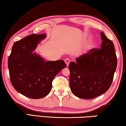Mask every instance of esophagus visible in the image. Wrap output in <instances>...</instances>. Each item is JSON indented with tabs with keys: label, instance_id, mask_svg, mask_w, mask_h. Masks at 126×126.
<instances>
[{
	"label": "esophagus",
	"instance_id": "obj_1",
	"mask_svg": "<svg viewBox=\"0 0 126 126\" xmlns=\"http://www.w3.org/2000/svg\"><path fill=\"white\" fill-rule=\"evenodd\" d=\"M64 62H65V63H66V64H67V67H68V66H69V63H70L69 59L68 58H66V59H65Z\"/></svg>",
	"mask_w": 126,
	"mask_h": 126
}]
</instances>
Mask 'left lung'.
I'll return each instance as SVG.
<instances>
[{"instance_id":"1","label":"left lung","mask_w":126,"mask_h":126,"mask_svg":"<svg viewBox=\"0 0 126 126\" xmlns=\"http://www.w3.org/2000/svg\"><path fill=\"white\" fill-rule=\"evenodd\" d=\"M101 49H92L70 63L69 85L72 93L82 99L101 95L111 86L117 60L112 40L101 33Z\"/></svg>"}]
</instances>
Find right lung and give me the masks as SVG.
<instances>
[{"mask_svg": "<svg viewBox=\"0 0 126 126\" xmlns=\"http://www.w3.org/2000/svg\"><path fill=\"white\" fill-rule=\"evenodd\" d=\"M45 34L28 35L14 43L8 65L12 86L22 94L39 99L47 95L57 74L66 67L63 60L45 62L33 51Z\"/></svg>", "mask_w": 126, "mask_h": 126, "instance_id": "add662e5", "label": "right lung"}]
</instances>
